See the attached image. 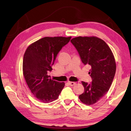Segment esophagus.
Wrapping results in <instances>:
<instances>
[{"mask_svg":"<svg viewBox=\"0 0 131 131\" xmlns=\"http://www.w3.org/2000/svg\"><path fill=\"white\" fill-rule=\"evenodd\" d=\"M68 83L69 84V85L71 86H73L74 85H75V83L74 82H69H69H68Z\"/></svg>","mask_w":131,"mask_h":131,"instance_id":"1","label":"esophagus"}]
</instances>
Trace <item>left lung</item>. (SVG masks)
Returning a JSON list of instances; mask_svg holds the SVG:
<instances>
[{"label": "left lung", "mask_w": 131, "mask_h": 131, "mask_svg": "<svg viewBox=\"0 0 131 131\" xmlns=\"http://www.w3.org/2000/svg\"><path fill=\"white\" fill-rule=\"evenodd\" d=\"M71 42L76 48L84 64L90 66L92 82L82 81L85 91L80 95L82 103L91 105L106 95L112 85L116 71V63L106 43L96 36H78Z\"/></svg>", "instance_id": "left-lung-1"}]
</instances>
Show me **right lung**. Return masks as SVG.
I'll return each instance as SVG.
<instances>
[{
    "label": "right lung",
    "mask_w": 131,
    "mask_h": 131,
    "mask_svg": "<svg viewBox=\"0 0 131 131\" xmlns=\"http://www.w3.org/2000/svg\"><path fill=\"white\" fill-rule=\"evenodd\" d=\"M71 37H45L31 43L26 49L23 60V74L32 94L37 100L49 103L57 100L64 82L50 78L57 55Z\"/></svg>",
    "instance_id": "add662e5"
}]
</instances>
